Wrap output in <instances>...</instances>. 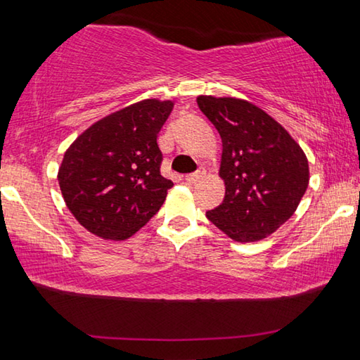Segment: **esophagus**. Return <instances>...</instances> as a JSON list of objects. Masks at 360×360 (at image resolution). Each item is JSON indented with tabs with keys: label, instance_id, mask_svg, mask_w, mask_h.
Returning a JSON list of instances; mask_svg holds the SVG:
<instances>
[{
	"label": "esophagus",
	"instance_id": "obj_1",
	"mask_svg": "<svg viewBox=\"0 0 360 360\" xmlns=\"http://www.w3.org/2000/svg\"><path fill=\"white\" fill-rule=\"evenodd\" d=\"M202 176H203L202 172L187 174V176H186V182H187V184H195V182H198L200 179H202Z\"/></svg>",
	"mask_w": 360,
	"mask_h": 360
}]
</instances>
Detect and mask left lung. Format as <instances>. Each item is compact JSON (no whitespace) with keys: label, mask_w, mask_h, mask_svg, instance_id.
Listing matches in <instances>:
<instances>
[{"label":"left lung","mask_w":360,"mask_h":360,"mask_svg":"<svg viewBox=\"0 0 360 360\" xmlns=\"http://www.w3.org/2000/svg\"><path fill=\"white\" fill-rule=\"evenodd\" d=\"M222 139L225 197L206 217L231 240L259 241L294 214L309 181L308 160L283 125L252 103L200 95Z\"/></svg>","instance_id":"left-lung-1"}]
</instances>
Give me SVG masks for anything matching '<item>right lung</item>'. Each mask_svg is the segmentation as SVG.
I'll return each instance as SVG.
<instances>
[{
  "mask_svg": "<svg viewBox=\"0 0 360 360\" xmlns=\"http://www.w3.org/2000/svg\"><path fill=\"white\" fill-rule=\"evenodd\" d=\"M173 101H138L79 135L58 168L63 200L77 222L105 240H127L160 210L173 182L160 174L157 135Z\"/></svg>",
  "mask_w": 360,
  "mask_h": 360,
  "instance_id": "right-lung-1",
  "label": "right lung"
}]
</instances>
